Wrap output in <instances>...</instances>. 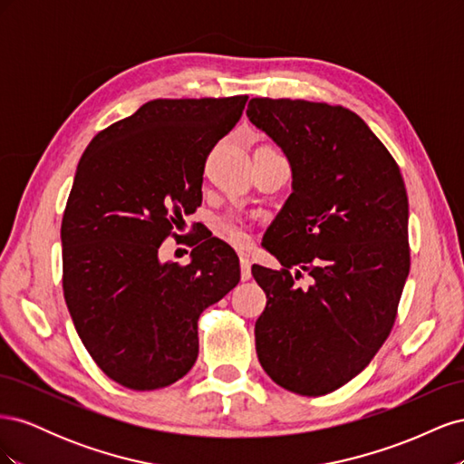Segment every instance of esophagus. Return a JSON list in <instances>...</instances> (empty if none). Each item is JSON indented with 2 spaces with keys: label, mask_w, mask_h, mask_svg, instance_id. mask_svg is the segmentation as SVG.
Returning a JSON list of instances; mask_svg holds the SVG:
<instances>
[{
  "label": "esophagus",
  "mask_w": 464,
  "mask_h": 464,
  "mask_svg": "<svg viewBox=\"0 0 464 464\" xmlns=\"http://www.w3.org/2000/svg\"><path fill=\"white\" fill-rule=\"evenodd\" d=\"M240 275H242V280L251 278V261L246 254H240Z\"/></svg>",
  "instance_id": "34e87169"
}]
</instances>
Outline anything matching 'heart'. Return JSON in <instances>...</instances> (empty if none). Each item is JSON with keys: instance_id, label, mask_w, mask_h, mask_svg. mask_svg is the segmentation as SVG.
<instances>
[{"instance_id": "heart-1", "label": "heart", "mask_w": 464, "mask_h": 464, "mask_svg": "<svg viewBox=\"0 0 464 464\" xmlns=\"http://www.w3.org/2000/svg\"><path fill=\"white\" fill-rule=\"evenodd\" d=\"M217 232L224 240L230 242L232 246L244 247L249 242V232L244 220L236 215H224L217 218Z\"/></svg>"}]
</instances>
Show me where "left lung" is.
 <instances>
[{
    "label": "left lung",
    "instance_id": "8db88e82",
    "mask_svg": "<svg viewBox=\"0 0 464 464\" xmlns=\"http://www.w3.org/2000/svg\"><path fill=\"white\" fill-rule=\"evenodd\" d=\"M247 118L285 150L294 189L263 237L283 269L251 266L266 296L257 358L276 385L321 397L366 368L395 325L411 271L404 179L344 106L251 98Z\"/></svg>",
    "mask_w": 464,
    "mask_h": 464
}]
</instances>
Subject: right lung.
<instances>
[{
  "label": "right lung",
  "instance_id": "1",
  "mask_svg": "<svg viewBox=\"0 0 464 464\" xmlns=\"http://www.w3.org/2000/svg\"><path fill=\"white\" fill-rule=\"evenodd\" d=\"M247 96L157 98L96 133L62 220L63 298L79 339L111 382L154 391L199 354L203 310L240 283L234 249L193 234L191 263H160L181 217L201 205L208 152Z\"/></svg>",
  "mask_w": 464,
  "mask_h": 464
}]
</instances>
